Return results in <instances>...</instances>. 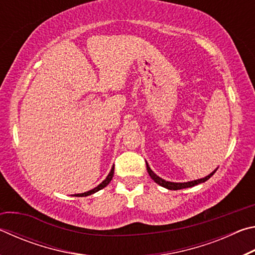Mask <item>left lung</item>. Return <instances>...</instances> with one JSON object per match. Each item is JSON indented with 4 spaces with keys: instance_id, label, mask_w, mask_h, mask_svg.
I'll use <instances>...</instances> for the list:
<instances>
[{
    "instance_id": "obj_1",
    "label": "left lung",
    "mask_w": 255,
    "mask_h": 255,
    "mask_svg": "<svg viewBox=\"0 0 255 255\" xmlns=\"http://www.w3.org/2000/svg\"><path fill=\"white\" fill-rule=\"evenodd\" d=\"M146 167H147V172H148L149 176L155 181V182L161 185V187L166 188V189H169V190H180V189H185V188H191V187H195V185H197V184L204 183V182H206L207 180L210 179L211 176L214 175L215 172L217 171V169H218V167H217V169L214 170L210 174L205 176V178H201V179H198V180L188 181V182H170V181H165L164 179L159 178L158 175L155 174L154 172L152 171V169H150V167H149L147 162H146Z\"/></svg>"
}]
</instances>
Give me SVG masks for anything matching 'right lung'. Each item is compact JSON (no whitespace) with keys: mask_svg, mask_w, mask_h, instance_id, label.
<instances>
[{"mask_svg":"<svg viewBox=\"0 0 255 255\" xmlns=\"http://www.w3.org/2000/svg\"><path fill=\"white\" fill-rule=\"evenodd\" d=\"M114 172H115V165L111 167V171L109 172V174L107 175V178H106L105 180H103L102 182L98 185V187H96V188L92 189V190H89V191H86V192H83V193H76V195H73V196H75V197H86V196L93 195V193L98 192L99 190L103 189V188L107 187V185L110 183V181L112 180V176H114Z\"/></svg>","mask_w":255,"mask_h":255,"instance_id":"1","label":"right lung"}]
</instances>
